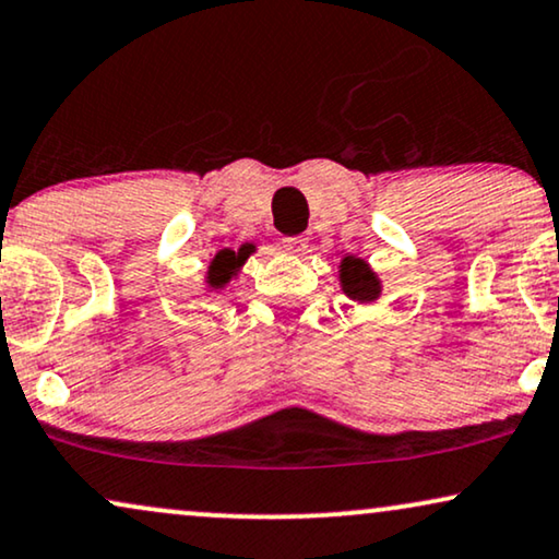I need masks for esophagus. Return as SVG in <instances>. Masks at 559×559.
Masks as SVG:
<instances>
[{
  "label": "esophagus",
  "mask_w": 559,
  "mask_h": 559,
  "mask_svg": "<svg viewBox=\"0 0 559 559\" xmlns=\"http://www.w3.org/2000/svg\"><path fill=\"white\" fill-rule=\"evenodd\" d=\"M284 250L292 252V255H307L309 252V240L307 237H286L284 240Z\"/></svg>",
  "instance_id": "esophagus-1"
}]
</instances>
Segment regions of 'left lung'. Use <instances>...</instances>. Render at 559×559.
<instances>
[{"instance_id": "left-lung-1", "label": "left lung", "mask_w": 559, "mask_h": 559, "mask_svg": "<svg viewBox=\"0 0 559 559\" xmlns=\"http://www.w3.org/2000/svg\"><path fill=\"white\" fill-rule=\"evenodd\" d=\"M340 281H342V292H345L349 299L370 304L378 299L381 294V281L376 278V273L362 263L360 258H345L340 265Z\"/></svg>"}]
</instances>
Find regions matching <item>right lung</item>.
<instances>
[{
  "mask_svg": "<svg viewBox=\"0 0 559 559\" xmlns=\"http://www.w3.org/2000/svg\"><path fill=\"white\" fill-rule=\"evenodd\" d=\"M250 252H252V245H242L237 252L235 250L217 252V258H214L210 265V273H206V284H210V288H222L225 284H229V278H233L237 267L248 260Z\"/></svg>",
  "mask_w": 559,
  "mask_h": 559,
  "instance_id": "1",
  "label": "right lung"
}]
</instances>
